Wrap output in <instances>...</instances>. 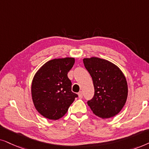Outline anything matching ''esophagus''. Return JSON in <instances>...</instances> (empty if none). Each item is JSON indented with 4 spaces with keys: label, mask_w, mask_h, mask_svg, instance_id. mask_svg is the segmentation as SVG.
<instances>
[{
    "label": "esophagus",
    "mask_w": 149,
    "mask_h": 149,
    "mask_svg": "<svg viewBox=\"0 0 149 149\" xmlns=\"http://www.w3.org/2000/svg\"><path fill=\"white\" fill-rule=\"evenodd\" d=\"M78 97H79V98H80V99L82 98V97H83V93H82V91H80V92H79V93H78Z\"/></svg>",
    "instance_id": "34e87169"
}]
</instances>
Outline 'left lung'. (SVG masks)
<instances>
[{"label": "left lung", "mask_w": 149, "mask_h": 149, "mask_svg": "<svg viewBox=\"0 0 149 149\" xmlns=\"http://www.w3.org/2000/svg\"><path fill=\"white\" fill-rule=\"evenodd\" d=\"M83 62L94 85V97L87 102L93 114L103 119L118 114L128 95L123 73L114 63L97 57L85 58Z\"/></svg>", "instance_id": "8db88e82"}]
</instances>
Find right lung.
Returning <instances> with one entry per match:
<instances>
[{"mask_svg":"<svg viewBox=\"0 0 149 149\" xmlns=\"http://www.w3.org/2000/svg\"><path fill=\"white\" fill-rule=\"evenodd\" d=\"M75 58L66 57L47 61L37 71L31 85L32 100L39 114L58 120L66 114L78 95L71 91L67 73Z\"/></svg>","mask_w":149,"mask_h":149,"instance_id":"right-lung-1","label":"right lung"}]
</instances>
